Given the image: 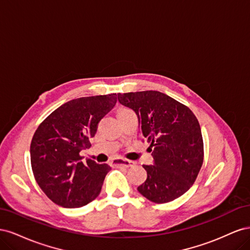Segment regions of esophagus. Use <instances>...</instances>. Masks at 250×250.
<instances>
[{"label":"esophagus","instance_id":"obj_1","mask_svg":"<svg viewBox=\"0 0 250 250\" xmlns=\"http://www.w3.org/2000/svg\"><path fill=\"white\" fill-rule=\"evenodd\" d=\"M111 165L113 167H124V168H130L134 165L133 162L123 160V158H116V160L111 161Z\"/></svg>","mask_w":250,"mask_h":250}]
</instances>
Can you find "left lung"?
I'll return each mask as SVG.
<instances>
[{"label": "left lung", "mask_w": 250, "mask_h": 250, "mask_svg": "<svg viewBox=\"0 0 250 250\" xmlns=\"http://www.w3.org/2000/svg\"><path fill=\"white\" fill-rule=\"evenodd\" d=\"M121 104L135 111L143 139L150 143L153 166L144 165L145 183L138 191L148 200L167 203L195 183L203 163L200 125L185 104L157 90L118 94Z\"/></svg>", "instance_id": "obj_1"}]
</instances>
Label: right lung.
Instances as JSON below:
<instances>
[{
  "label": "right lung",
  "instance_id": "obj_1",
  "mask_svg": "<svg viewBox=\"0 0 250 250\" xmlns=\"http://www.w3.org/2000/svg\"><path fill=\"white\" fill-rule=\"evenodd\" d=\"M116 94L82 97L62 104L37 127L30 145L36 183L48 197L63 208H81L101 192L110 167L87 158L80 151L89 148L101 119L117 102Z\"/></svg>",
  "mask_w": 250,
  "mask_h": 250
}]
</instances>
